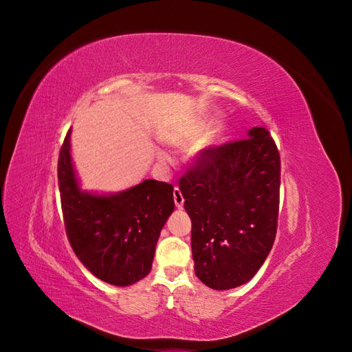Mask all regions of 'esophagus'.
I'll list each match as a JSON object with an SVG mask.
<instances>
[{
	"instance_id": "1",
	"label": "esophagus",
	"mask_w": 352,
	"mask_h": 352,
	"mask_svg": "<svg viewBox=\"0 0 352 352\" xmlns=\"http://www.w3.org/2000/svg\"><path fill=\"white\" fill-rule=\"evenodd\" d=\"M173 199H175V204H176L177 208H182L184 207L185 198H184L182 192H180L179 188H175V190H173Z\"/></svg>"
}]
</instances>
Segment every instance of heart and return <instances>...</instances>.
I'll list each match as a JSON object with an SVG mask.
<instances>
[{
    "mask_svg": "<svg viewBox=\"0 0 352 352\" xmlns=\"http://www.w3.org/2000/svg\"><path fill=\"white\" fill-rule=\"evenodd\" d=\"M210 122L207 120H197V122H192L189 123L186 126H184L182 129H179L176 132H173L172 135L168 136V144L173 145V146H177V148H188L192 144H195L197 141H199L202 136H204L208 129H210ZM201 155L199 150H195L190 153V158L192 160H198ZM160 158L162 160H166V155L163 153H160Z\"/></svg>",
    "mask_w": 352,
    "mask_h": 352,
    "instance_id": "b5f03b06",
    "label": "heart"
}]
</instances>
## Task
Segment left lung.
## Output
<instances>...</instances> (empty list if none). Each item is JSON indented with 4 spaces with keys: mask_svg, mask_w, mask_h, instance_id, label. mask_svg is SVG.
<instances>
[{
    "mask_svg": "<svg viewBox=\"0 0 352 352\" xmlns=\"http://www.w3.org/2000/svg\"><path fill=\"white\" fill-rule=\"evenodd\" d=\"M179 180L197 278L225 291L254 278L278 229L280 155L269 131L207 148Z\"/></svg>",
    "mask_w": 352,
    "mask_h": 352,
    "instance_id": "1",
    "label": "left lung"
}]
</instances>
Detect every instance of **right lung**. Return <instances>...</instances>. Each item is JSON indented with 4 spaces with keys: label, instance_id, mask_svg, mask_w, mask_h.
Returning a JSON list of instances; mask_svg holds the SVG:
<instances>
[{
    "label": "right lung",
    "instance_id": "right-lung-1",
    "mask_svg": "<svg viewBox=\"0 0 352 352\" xmlns=\"http://www.w3.org/2000/svg\"><path fill=\"white\" fill-rule=\"evenodd\" d=\"M58 189L69 242L95 278L129 286L151 272L160 232L175 210L173 185L146 179L117 194L82 190L69 131L58 157Z\"/></svg>",
    "mask_w": 352,
    "mask_h": 352
}]
</instances>
